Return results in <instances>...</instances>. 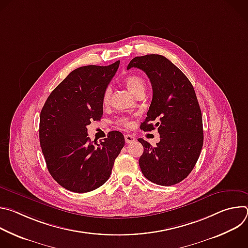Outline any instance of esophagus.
<instances>
[{"label":"esophagus","instance_id":"1","mask_svg":"<svg viewBox=\"0 0 248 248\" xmlns=\"http://www.w3.org/2000/svg\"><path fill=\"white\" fill-rule=\"evenodd\" d=\"M124 139H125V142L126 143H131V142H134V141L136 140L135 137L131 134H125L124 135Z\"/></svg>","mask_w":248,"mask_h":248}]
</instances>
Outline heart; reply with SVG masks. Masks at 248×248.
Here are the masks:
<instances>
[{"instance_id":"obj_1","label":"heart","mask_w":248,"mask_h":248,"mask_svg":"<svg viewBox=\"0 0 248 248\" xmlns=\"http://www.w3.org/2000/svg\"><path fill=\"white\" fill-rule=\"evenodd\" d=\"M124 82L126 86V88L129 90L130 93H132L133 95H135L137 92L139 91H144L145 89V81L144 79L139 77V76H135V75H131V76H127L124 79ZM110 96H111V88L107 87L105 89L104 93H103V104L107 105L110 101ZM118 124L120 125H124V126H130L131 123L127 118H121L118 122Z\"/></svg>"}]
</instances>
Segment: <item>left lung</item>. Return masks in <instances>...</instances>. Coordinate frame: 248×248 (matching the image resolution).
<instances>
[{
	"label": "left lung",
	"mask_w": 248,
	"mask_h": 248,
	"mask_svg": "<svg viewBox=\"0 0 248 248\" xmlns=\"http://www.w3.org/2000/svg\"><path fill=\"white\" fill-rule=\"evenodd\" d=\"M131 67L143 70L153 89L147 118L140 128L150 131L158 126L160 133L155 147L138 139L144 148L139 158L141 171L159 186L179 184L193 170L203 146L202 114L194 88L182 70L161 55L135 57L127 69Z\"/></svg>",
	"instance_id": "1"
}]
</instances>
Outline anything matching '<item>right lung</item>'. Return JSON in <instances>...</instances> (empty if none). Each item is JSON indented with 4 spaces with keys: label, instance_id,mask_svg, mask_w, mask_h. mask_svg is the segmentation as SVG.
Listing matches in <instances>:
<instances>
[{
    "label": "right lung",
    "instance_id": "right-lung-1",
    "mask_svg": "<svg viewBox=\"0 0 248 248\" xmlns=\"http://www.w3.org/2000/svg\"><path fill=\"white\" fill-rule=\"evenodd\" d=\"M120 61L73 70L49 95L41 114L39 139L47 168L63 188L92 191L108 181L124 145L120 131L100 143L91 141L87 125L103 116V93L117 73Z\"/></svg>",
    "mask_w": 248,
    "mask_h": 248
}]
</instances>
